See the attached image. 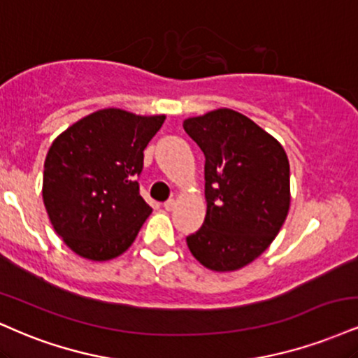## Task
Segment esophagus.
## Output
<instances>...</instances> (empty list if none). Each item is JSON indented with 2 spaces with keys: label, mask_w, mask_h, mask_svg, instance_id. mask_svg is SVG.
I'll return each mask as SVG.
<instances>
[{
  "label": "esophagus",
  "mask_w": 358,
  "mask_h": 358,
  "mask_svg": "<svg viewBox=\"0 0 358 358\" xmlns=\"http://www.w3.org/2000/svg\"><path fill=\"white\" fill-rule=\"evenodd\" d=\"M163 206H165L166 212H170V210H173L176 206V200H175V198H170V200H166L165 203H163Z\"/></svg>",
  "instance_id": "esophagus-1"
}]
</instances>
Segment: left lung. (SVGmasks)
Masks as SVG:
<instances>
[{"label":"left lung","mask_w":358,"mask_h":358,"mask_svg":"<svg viewBox=\"0 0 358 358\" xmlns=\"http://www.w3.org/2000/svg\"><path fill=\"white\" fill-rule=\"evenodd\" d=\"M205 155V222L187 236L192 255L213 272H235L258 258L290 208V165L283 146L238 111L218 108L183 122Z\"/></svg>","instance_id":"obj_1"}]
</instances>
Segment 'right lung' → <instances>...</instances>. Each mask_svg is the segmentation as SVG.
I'll return each mask as SVG.
<instances>
[{
	"mask_svg": "<svg viewBox=\"0 0 358 358\" xmlns=\"http://www.w3.org/2000/svg\"><path fill=\"white\" fill-rule=\"evenodd\" d=\"M165 115L105 108L59 133L43 171V201L55 231L76 255L106 262L127 252L152 213L136 176Z\"/></svg>",
	"mask_w": 358,
	"mask_h": 358,
	"instance_id": "right-lung-1",
	"label": "right lung"
}]
</instances>
